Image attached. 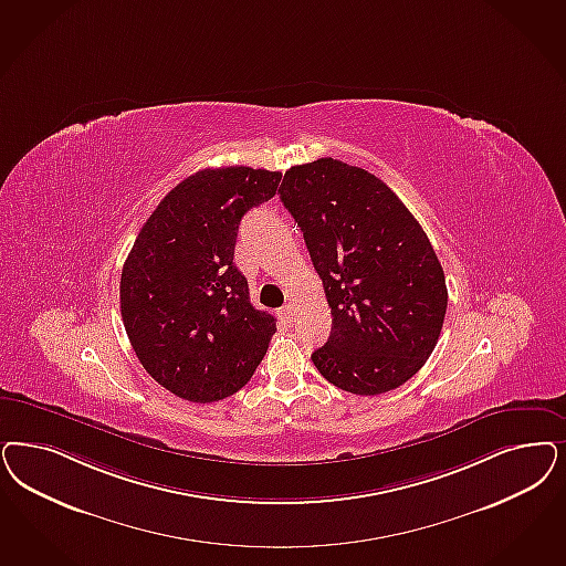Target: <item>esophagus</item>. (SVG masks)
<instances>
[{"label": "esophagus", "mask_w": 566, "mask_h": 566, "mask_svg": "<svg viewBox=\"0 0 566 566\" xmlns=\"http://www.w3.org/2000/svg\"><path fill=\"white\" fill-rule=\"evenodd\" d=\"M293 315L294 305H291V303H289V305H284V307L280 310V319H282V322H291V319H293Z\"/></svg>", "instance_id": "34e87169"}]
</instances>
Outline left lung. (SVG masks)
<instances>
[{
  "instance_id": "obj_1",
  "label": "left lung",
  "mask_w": 566,
  "mask_h": 566,
  "mask_svg": "<svg viewBox=\"0 0 566 566\" xmlns=\"http://www.w3.org/2000/svg\"><path fill=\"white\" fill-rule=\"evenodd\" d=\"M280 200L301 228L332 313L313 352L338 389L380 395L424 366L448 310L429 235L385 181L336 158L284 174Z\"/></svg>"
}]
</instances>
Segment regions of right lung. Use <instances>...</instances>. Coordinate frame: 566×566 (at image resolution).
<instances>
[{
    "label": "right lung",
    "mask_w": 566,
    "mask_h": 566,
    "mask_svg": "<svg viewBox=\"0 0 566 566\" xmlns=\"http://www.w3.org/2000/svg\"><path fill=\"white\" fill-rule=\"evenodd\" d=\"M280 171L202 169L160 200L120 273V315L144 370L195 403L242 389L275 332L234 265L244 213L268 202Z\"/></svg>",
    "instance_id": "obj_1"
}]
</instances>
